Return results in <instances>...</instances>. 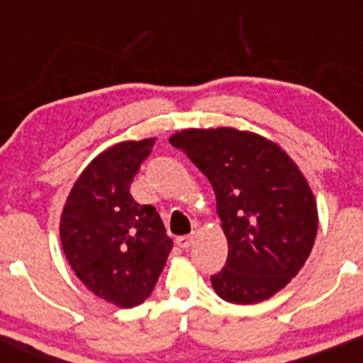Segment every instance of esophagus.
<instances>
[{"label": "esophagus", "instance_id": "1", "mask_svg": "<svg viewBox=\"0 0 363 363\" xmlns=\"http://www.w3.org/2000/svg\"><path fill=\"white\" fill-rule=\"evenodd\" d=\"M176 244L179 245V247L187 249L191 244H193V237H191V235H181V237H177Z\"/></svg>", "mask_w": 363, "mask_h": 363}]
</instances>
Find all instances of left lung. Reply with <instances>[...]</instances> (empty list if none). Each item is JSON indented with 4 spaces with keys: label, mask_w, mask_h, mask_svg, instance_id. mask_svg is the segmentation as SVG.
I'll return each mask as SVG.
<instances>
[{
    "label": "left lung",
    "mask_w": 363,
    "mask_h": 363,
    "mask_svg": "<svg viewBox=\"0 0 363 363\" xmlns=\"http://www.w3.org/2000/svg\"><path fill=\"white\" fill-rule=\"evenodd\" d=\"M169 141L213 186L228 244L210 278L216 295L247 306L285 289L318 234V206L297 164L272 140L235 128L181 129Z\"/></svg>",
    "instance_id": "1"
}]
</instances>
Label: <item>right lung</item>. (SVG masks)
Here are the masks:
<instances>
[{
    "instance_id": "right-lung-1",
    "label": "right lung",
    "mask_w": 363,
    "mask_h": 363,
    "mask_svg": "<svg viewBox=\"0 0 363 363\" xmlns=\"http://www.w3.org/2000/svg\"><path fill=\"white\" fill-rule=\"evenodd\" d=\"M157 138L104 150L74 181L61 213L66 259L91 294L129 309L143 303L172 251L160 215L129 187Z\"/></svg>"
}]
</instances>
